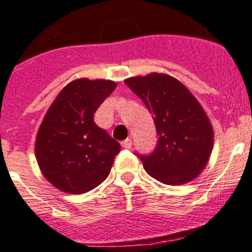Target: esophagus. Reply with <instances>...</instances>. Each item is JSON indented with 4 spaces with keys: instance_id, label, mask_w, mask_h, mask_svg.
Wrapping results in <instances>:
<instances>
[{
    "instance_id": "34e87169",
    "label": "esophagus",
    "mask_w": 252,
    "mask_h": 252,
    "mask_svg": "<svg viewBox=\"0 0 252 252\" xmlns=\"http://www.w3.org/2000/svg\"><path fill=\"white\" fill-rule=\"evenodd\" d=\"M121 145L122 147H124V148H126V149H130L131 147H132V140H131L130 138L128 139H126V140H124L121 143Z\"/></svg>"
}]
</instances>
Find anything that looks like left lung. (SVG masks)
<instances>
[{"instance_id":"left-lung-1","label":"left lung","mask_w":252,"mask_h":252,"mask_svg":"<svg viewBox=\"0 0 252 252\" xmlns=\"http://www.w3.org/2000/svg\"><path fill=\"white\" fill-rule=\"evenodd\" d=\"M153 114L158 141L139 156L145 171L168 186L192 182L202 172L214 147V130L202 105L184 85L163 73L125 80Z\"/></svg>"}]
</instances>
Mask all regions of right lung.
<instances>
[{
	"mask_svg": "<svg viewBox=\"0 0 252 252\" xmlns=\"http://www.w3.org/2000/svg\"><path fill=\"white\" fill-rule=\"evenodd\" d=\"M116 86L111 80L78 78L47 109L34 152L39 170L55 188L82 194L109 175L121 145L94 122V114Z\"/></svg>",
	"mask_w": 252,
	"mask_h": 252,
	"instance_id": "obj_1",
	"label": "right lung"
}]
</instances>
